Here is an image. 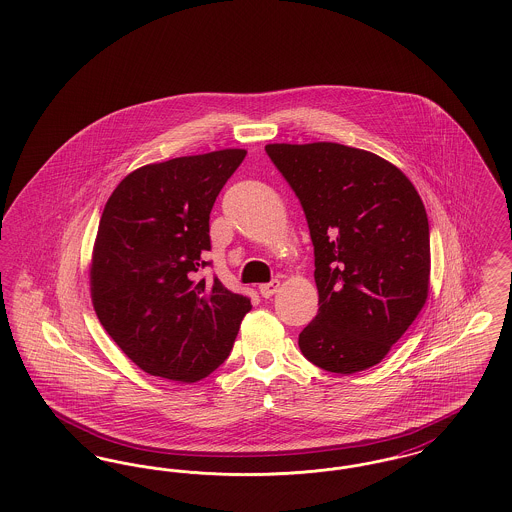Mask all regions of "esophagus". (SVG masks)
<instances>
[{"mask_svg": "<svg viewBox=\"0 0 512 512\" xmlns=\"http://www.w3.org/2000/svg\"><path fill=\"white\" fill-rule=\"evenodd\" d=\"M278 288H280V282L278 280H270L268 284H261L259 286V292L268 299V297H272L274 293L278 292Z\"/></svg>", "mask_w": 512, "mask_h": 512, "instance_id": "34e87169", "label": "esophagus"}]
</instances>
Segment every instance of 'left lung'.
<instances>
[{
    "label": "left lung",
    "mask_w": 512,
    "mask_h": 512,
    "mask_svg": "<svg viewBox=\"0 0 512 512\" xmlns=\"http://www.w3.org/2000/svg\"><path fill=\"white\" fill-rule=\"evenodd\" d=\"M315 247L318 313L299 334L307 361L336 374L378 365L422 311L430 226L411 180L386 159L332 142L268 144Z\"/></svg>",
    "instance_id": "obj_1"
}]
</instances>
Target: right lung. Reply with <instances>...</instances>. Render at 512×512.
Listing matches in <instances>:
<instances>
[{"mask_svg":"<svg viewBox=\"0 0 512 512\" xmlns=\"http://www.w3.org/2000/svg\"><path fill=\"white\" fill-rule=\"evenodd\" d=\"M245 149L176 157L130 172L107 199L90 268L101 326L151 376L192 384L230 355L249 297L215 276L209 215Z\"/></svg>","mask_w":512,"mask_h":512,"instance_id":"obj_1","label":"right lung"}]
</instances>
